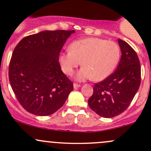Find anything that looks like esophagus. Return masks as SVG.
<instances>
[{"label": "esophagus", "mask_w": 151, "mask_h": 151, "mask_svg": "<svg viewBox=\"0 0 151 151\" xmlns=\"http://www.w3.org/2000/svg\"><path fill=\"white\" fill-rule=\"evenodd\" d=\"M73 86H74V89L79 88V87H81V85H80V84H76V83H74V84H73Z\"/></svg>", "instance_id": "esophagus-1"}]
</instances>
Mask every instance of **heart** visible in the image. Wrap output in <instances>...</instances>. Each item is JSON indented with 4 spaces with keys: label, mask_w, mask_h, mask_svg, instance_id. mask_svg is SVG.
<instances>
[{
    "label": "heart",
    "mask_w": 151,
    "mask_h": 151,
    "mask_svg": "<svg viewBox=\"0 0 151 151\" xmlns=\"http://www.w3.org/2000/svg\"><path fill=\"white\" fill-rule=\"evenodd\" d=\"M120 55V48L114 41L89 37L72 42L69 50L59 56V63L63 72L72 75L82 61L83 67L76 74V79L79 82L92 78L101 81L113 72Z\"/></svg>",
    "instance_id": "b5f03b06"
}]
</instances>
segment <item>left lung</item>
<instances>
[{"mask_svg":"<svg viewBox=\"0 0 151 151\" xmlns=\"http://www.w3.org/2000/svg\"><path fill=\"white\" fill-rule=\"evenodd\" d=\"M120 63L113 74L95 84L89 107L101 117L111 118L122 113L131 103L140 84V64L133 49L118 39Z\"/></svg>","mask_w":151,"mask_h":151,"instance_id":"left-lung-1","label":"left lung"}]
</instances>
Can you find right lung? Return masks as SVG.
<instances>
[{
    "instance_id": "1",
    "label": "right lung",
    "mask_w": 151,
    "mask_h": 151,
    "mask_svg": "<svg viewBox=\"0 0 151 151\" xmlns=\"http://www.w3.org/2000/svg\"><path fill=\"white\" fill-rule=\"evenodd\" d=\"M75 31H43L17 44L9 64V81L16 98L27 112L47 116L62 107L73 83L63 73L59 55Z\"/></svg>"
}]
</instances>
